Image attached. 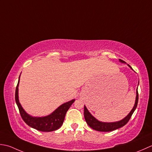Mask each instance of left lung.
<instances>
[{"label":"left lung","instance_id":"1","mask_svg":"<svg viewBox=\"0 0 152 152\" xmlns=\"http://www.w3.org/2000/svg\"><path fill=\"white\" fill-rule=\"evenodd\" d=\"M119 61L123 64H126V62H125V61H123L122 60H119ZM127 66L131 68V69H132V68L129 65H127ZM138 84H139V82H138ZM138 101V88H137L135 103H134V106L132 107V109L131 110V111H130V113L121 120L118 121L110 122V123L102 122V121H98L97 119H96L95 117L89 112V111L88 110L87 108H86V107L85 106L84 116H85V121L90 127H91L92 129L96 130V131H100V132H110V131H115V130L117 129L122 127V126L125 125L126 124L128 123L129 119H131L132 113H134L136 108L137 107Z\"/></svg>","mask_w":152,"mask_h":152}]
</instances>
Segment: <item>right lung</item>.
<instances>
[{
    "mask_svg": "<svg viewBox=\"0 0 152 152\" xmlns=\"http://www.w3.org/2000/svg\"><path fill=\"white\" fill-rule=\"evenodd\" d=\"M20 79V75L19 77V79H18L16 88H15V100L18 109H19L20 115L25 123L31 127L42 132H51L58 129L62 125L67 111L75 102V99L61 104L48 115L43 117L31 116L24 110L20 103L19 96H18V86H19Z\"/></svg>",
    "mask_w": 152,
    "mask_h": 152,
    "instance_id": "obj_1",
    "label": "right lung"
}]
</instances>
